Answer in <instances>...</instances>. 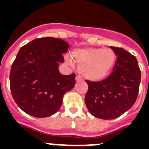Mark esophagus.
<instances>
[{
	"mask_svg": "<svg viewBox=\"0 0 149 149\" xmlns=\"http://www.w3.org/2000/svg\"><path fill=\"white\" fill-rule=\"evenodd\" d=\"M82 80H83L82 77H81L80 75H77L75 77V81H77V82H81V81H82Z\"/></svg>",
	"mask_w": 149,
	"mask_h": 149,
	"instance_id": "esophagus-1",
	"label": "esophagus"
}]
</instances>
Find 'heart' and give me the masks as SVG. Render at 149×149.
Here are the masks:
<instances>
[{
  "mask_svg": "<svg viewBox=\"0 0 149 149\" xmlns=\"http://www.w3.org/2000/svg\"><path fill=\"white\" fill-rule=\"evenodd\" d=\"M74 60L79 64V72L90 81L103 80L108 75L116 63L115 52L110 48H83L72 52ZM68 65H72V59L65 57Z\"/></svg>",
  "mask_w": 149,
  "mask_h": 149,
  "instance_id": "obj_1",
  "label": "heart"
}]
</instances>
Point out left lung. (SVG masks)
Listing matches in <instances>:
<instances>
[{
  "label": "left lung",
  "mask_w": 149,
  "mask_h": 149,
  "mask_svg": "<svg viewBox=\"0 0 149 149\" xmlns=\"http://www.w3.org/2000/svg\"><path fill=\"white\" fill-rule=\"evenodd\" d=\"M117 56L113 73L98 82L86 81L89 89L85 104L93 116L113 119L125 113L136 101L141 72L134 55L122 48L110 46Z\"/></svg>",
  "instance_id": "1"
}]
</instances>
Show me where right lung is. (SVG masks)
Masks as SVG:
<instances>
[{
    "instance_id": "add662e5",
    "label": "right lung",
    "mask_w": 149,
    "mask_h": 149,
    "mask_svg": "<svg viewBox=\"0 0 149 149\" xmlns=\"http://www.w3.org/2000/svg\"><path fill=\"white\" fill-rule=\"evenodd\" d=\"M69 45L59 38L36 39L20 48L10 74L12 95L26 113L37 118L56 113L63 96L75 85V74L63 75L59 64Z\"/></svg>"
}]
</instances>
